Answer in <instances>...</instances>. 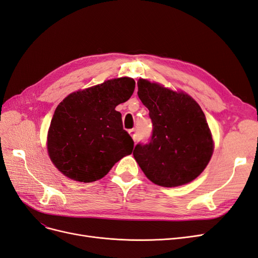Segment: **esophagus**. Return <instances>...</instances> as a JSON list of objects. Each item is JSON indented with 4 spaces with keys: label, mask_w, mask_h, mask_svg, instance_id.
<instances>
[{
    "label": "esophagus",
    "mask_w": 258,
    "mask_h": 258,
    "mask_svg": "<svg viewBox=\"0 0 258 258\" xmlns=\"http://www.w3.org/2000/svg\"><path fill=\"white\" fill-rule=\"evenodd\" d=\"M129 134H130V136L132 137V139H134L135 141H137V140H138V132H137V129H130V130H129Z\"/></svg>",
    "instance_id": "34e87169"
}]
</instances>
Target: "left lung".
<instances>
[{"label": "left lung", "instance_id": "8db88e82", "mask_svg": "<svg viewBox=\"0 0 258 258\" xmlns=\"http://www.w3.org/2000/svg\"><path fill=\"white\" fill-rule=\"evenodd\" d=\"M138 96L153 123L147 143H138L134 156L155 184L175 187L191 182L209 163L213 140L205 113L192 98L139 80Z\"/></svg>", "mask_w": 258, "mask_h": 258}]
</instances>
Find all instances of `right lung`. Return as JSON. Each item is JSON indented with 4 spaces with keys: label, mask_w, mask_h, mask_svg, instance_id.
Masks as SVG:
<instances>
[{
    "label": "right lung",
    "mask_w": 258,
    "mask_h": 258,
    "mask_svg": "<svg viewBox=\"0 0 258 258\" xmlns=\"http://www.w3.org/2000/svg\"><path fill=\"white\" fill-rule=\"evenodd\" d=\"M135 88L134 80L121 77L73 92L62 101L47 138L49 157L59 171L89 183L102 178L132 153L135 142L115 107L129 100Z\"/></svg>",
    "instance_id": "1"
}]
</instances>
